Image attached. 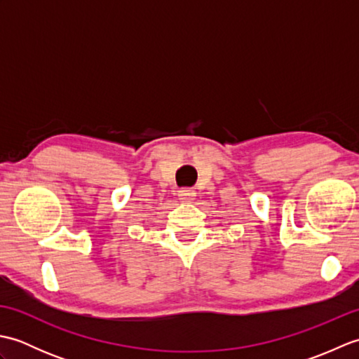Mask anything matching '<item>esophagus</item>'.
<instances>
[{
  "mask_svg": "<svg viewBox=\"0 0 359 359\" xmlns=\"http://www.w3.org/2000/svg\"><path fill=\"white\" fill-rule=\"evenodd\" d=\"M196 199V191L191 188H182L179 191V201L184 203H191Z\"/></svg>",
  "mask_w": 359,
  "mask_h": 359,
  "instance_id": "esophagus-1",
  "label": "esophagus"
}]
</instances>
